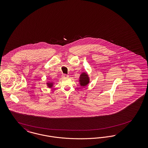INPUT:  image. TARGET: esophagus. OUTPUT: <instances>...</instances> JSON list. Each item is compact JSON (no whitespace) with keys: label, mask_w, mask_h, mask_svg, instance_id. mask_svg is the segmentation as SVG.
I'll return each mask as SVG.
<instances>
[{"label":"esophagus","mask_w":148,"mask_h":148,"mask_svg":"<svg viewBox=\"0 0 148 148\" xmlns=\"http://www.w3.org/2000/svg\"><path fill=\"white\" fill-rule=\"evenodd\" d=\"M69 77V75H67V74H63L62 75V77Z\"/></svg>","instance_id":"esophagus-1"}]
</instances>
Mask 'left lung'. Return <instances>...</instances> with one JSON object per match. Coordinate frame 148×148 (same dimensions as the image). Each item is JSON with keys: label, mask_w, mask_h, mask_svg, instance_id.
Listing matches in <instances>:
<instances>
[{"label": "left lung", "mask_w": 148, "mask_h": 148, "mask_svg": "<svg viewBox=\"0 0 148 148\" xmlns=\"http://www.w3.org/2000/svg\"><path fill=\"white\" fill-rule=\"evenodd\" d=\"M79 81H80V84L82 86H86L89 83V81L88 74L85 73H82L80 75Z\"/></svg>", "instance_id": "obj_1"}]
</instances>
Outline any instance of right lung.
<instances>
[{
  "label": "right lung",
  "instance_id": "obj_1",
  "mask_svg": "<svg viewBox=\"0 0 148 148\" xmlns=\"http://www.w3.org/2000/svg\"><path fill=\"white\" fill-rule=\"evenodd\" d=\"M47 84H48V85L49 87H51V86H52V85H53V84H52V83H47Z\"/></svg>",
  "mask_w": 148,
  "mask_h": 148
}]
</instances>
